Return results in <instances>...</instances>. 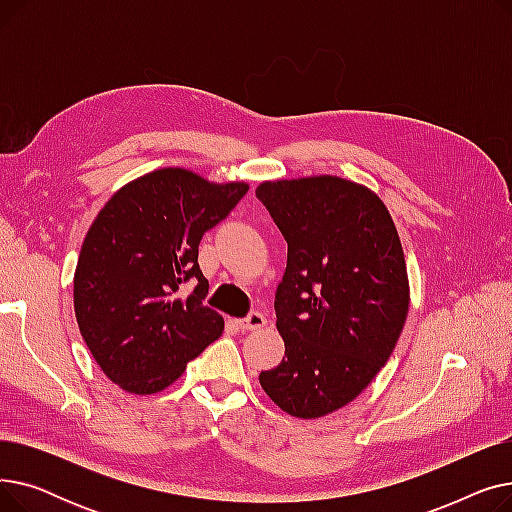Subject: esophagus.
Returning <instances> with one entry per match:
<instances>
[{"instance_id":"1","label":"esophagus","mask_w":512,"mask_h":512,"mask_svg":"<svg viewBox=\"0 0 512 512\" xmlns=\"http://www.w3.org/2000/svg\"><path fill=\"white\" fill-rule=\"evenodd\" d=\"M267 324V319H265V315L263 313H259V311H253V313H249L245 319H238L236 321V326L240 328V330H261L263 326Z\"/></svg>"}]
</instances>
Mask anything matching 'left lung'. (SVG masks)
<instances>
[{"instance_id":"1","label":"left lung","mask_w":512,"mask_h":512,"mask_svg":"<svg viewBox=\"0 0 512 512\" xmlns=\"http://www.w3.org/2000/svg\"><path fill=\"white\" fill-rule=\"evenodd\" d=\"M257 197L288 242L274 303L284 359L259 384L292 417H326L394 351L411 301L405 253L388 207L365 184L330 174L265 180Z\"/></svg>"}]
</instances>
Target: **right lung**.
I'll use <instances>...</instances> for the list:
<instances>
[{
  "label": "right lung",
  "mask_w": 512,
  "mask_h": 512,
  "mask_svg": "<svg viewBox=\"0 0 512 512\" xmlns=\"http://www.w3.org/2000/svg\"><path fill=\"white\" fill-rule=\"evenodd\" d=\"M247 191L242 180L159 168L118 188L97 213L76 263L74 313L110 382L130 394L166 390L222 336L224 317L203 305L199 242ZM188 279L198 286L182 298Z\"/></svg>",
  "instance_id": "add662e5"
}]
</instances>
